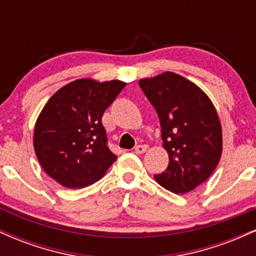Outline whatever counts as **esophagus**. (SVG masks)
<instances>
[{
  "label": "esophagus",
  "instance_id": "34e87169",
  "mask_svg": "<svg viewBox=\"0 0 256 256\" xmlns=\"http://www.w3.org/2000/svg\"><path fill=\"white\" fill-rule=\"evenodd\" d=\"M146 146H134V152H137V154H143V152H146Z\"/></svg>",
  "mask_w": 256,
  "mask_h": 256
}]
</instances>
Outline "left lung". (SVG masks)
<instances>
[{
  "label": "left lung",
  "instance_id": "left-lung-1",
  "mask_svg": "<svg viewBox=\"0 0 256 256\" xmlns=\"http://www.w3.org/2000/svg\"><path fill=\"white\" fill-rule=\"evenodd\" d=\"M140 86L156 110L170 158L165 172L155 179L174 194L192 192L212 174L222 156L216 108L198 86L172 72L140 79Z\"/></svg>",
  "mask_w": 256,
  "mask_h": 256
}]
</instances>
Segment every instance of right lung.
<instances>
[{
  "label": "right lung",
  "instance_id": "right-lung-1",
  "mask_svg": "<svg viewBox=\"0 0 256 256\" xmlns=\"http://www.w3.org/2000/svg\"><path fill=\"white\" fill-rule=\"evenodd\" d=\"M124 82L78 79L52 96L38 116L34 134L37 158L46 174L70 189L98 182L116 155L102 125Z\"/></svg>",
  "mask_w": 256,
  "mask_h": 256
}]
</instances>
